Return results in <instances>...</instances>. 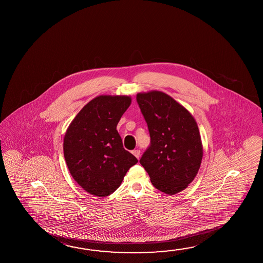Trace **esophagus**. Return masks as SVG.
<instances>
[{
	"label": "esophagus",
	"mask_w": 263,
	"mask_h": 263,
	"mask_svg": "<svg viewBox=\"0 0 263 263\" xmlns=\"http://www.w3.org/2000/svg\"><path fill=\"white\" fill-rule=\"evenodd\" d=\"M132 153H133L134 156H135L137 159H139V158H140V151H139V149L133 151H132Z\"/></svg>",
	"instance_id": "obj_1"
}]
</instances>
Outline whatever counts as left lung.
Segmentation results:
<instances>
[{
	"mask_svg": "<svg viewBox=\"0 0 263 263\" xmlns=\"http://www.w3.org/2000/svg\"><path fill=\"white\" fill-rule=\"evenodd\" d=\"M137 102L151 136L139 162L155 188L178 194L194 181L202 162L198 125L188 110L162 91L138 93Z\"/></svg>",
	"mask_w": 263,
	"mask_h": 263,
	"instance_id": "left-lung-1",
	"label": "left lung"
}]
</instances>
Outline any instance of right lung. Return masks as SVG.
I'll return each mask as SVG.
<instances>
[{
    "instance_id": "right-lung-1",
    "label": "right lung",
    "mask_w": 263,
    "mask_h": 263,
    "mask_svg": "<svg viewBox=\"0 0 263 263\" xmlns=\"http://www.w3.org/2000/svg\"><path fill=\"white\" fill-rule=\"evenodd\" d=\"M129 96L100 95L82 108L65 134L63 151L78 184L95 196L120 186L138 159L123 146L117 125L129 107Z\"/></svg>"
}]
</instances>
